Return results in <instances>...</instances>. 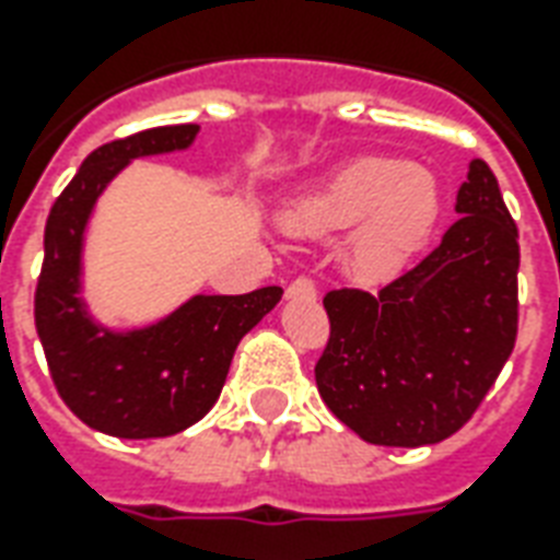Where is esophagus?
<instances>
[{"instance_id":"obj_1","label":"esophagus","mask_w":560,"mask_h":560,"mask_svg":"<svg viewBox=\"0 0 560 560\" xmlns=\"http://www.w3.org/2000/svg\"><path fill=\"white\" fill-rule=\"evenodd\" d=\"M316 296V284L311 279H296L288 284V299H314Z\"/></svg>"}]
</instances>
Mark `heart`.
Returning a JSON list of instances; mask_svg holds the SVG:
<instances>
[{
  "mask_svg": "<svg viewBox=\"0 0 560 560\" xmlns=\"http://www.w3.org/2000/svg\"><path fill=\"white\" fill-rule=\"evenodd\" d=\"M435 214L439 186L430 171L366 156L299 197L284 211V223L302 235H334L354 226L346 241L349 270L360 279H386L421 249Z\"/></svg>",
  "mask_w": 560,
  "mask_h": 560,
  "instance_id": "heart-1",
  "label": "heart"
}]
</instances>
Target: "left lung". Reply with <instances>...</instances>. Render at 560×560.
<instances>
[{"label": "left lung", "instance_id": "1", "mask_svg": "<svg viewBox=\"0 0 560 560\" xmlns=\"http://www.w3.org/2000/svg\"><path fill=\"white\" fill-rule=\"evenodd\" d=\"M442 244L377 296L325 293L331 337L316 389L363 442L421 447L470 421L517 340V226L482 160Z\"/></svg>", "mask_w": 560, "mask_h": 560}]
</instances>
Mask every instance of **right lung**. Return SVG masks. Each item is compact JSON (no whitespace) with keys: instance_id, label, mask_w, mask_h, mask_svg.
<instances>
[{"instance_id":"right-lung-1","label":"right lung","mask_w":560,"mask_h":560,"mask_svg":"<svg viewBox=\"0 0 560 560\" xmlns=\"http://www.w3.org/2000/svg\"><path fill=\"white\" fill-rule=\"evenodd\" d=\"M200 127L171 125L92 151L46 220V255L34 323L60 398L83 424L116 439H162L197 424L220 398L237 342L281 288L244 296H194L162 323L109 331L92 323L81 293L83 229L101 191L130 160L186 151Z\"/></svg>"}]
</instances>
